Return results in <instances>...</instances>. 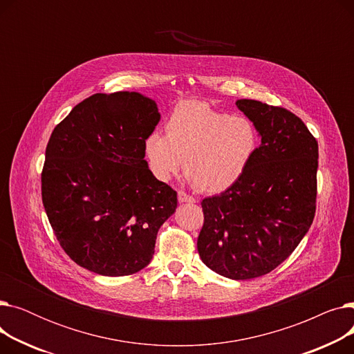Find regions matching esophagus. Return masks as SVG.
<instances>
[{"label":"esophagus","mask_w":354,"mask_h":354,"mask_svg":"<svg viewBox=\"0 0 354 354\" xmlns=\"http://www.w3.org/2000/svg\"><path fill=\"white\" fill-rule=\"evenodd\" d=\"M178 201H179L180 203H183V202H188V203H195V202H196L194 196L188 195L187 192H183V191H178Z\"/></svg>","instance_id":"34e87169"}]
</instances>
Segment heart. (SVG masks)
<instances>
[{"instance_id":"1","label":"heart","mask_w":354,"mask_h":354,"mask_svg":"<svg viewBox=\"0 0 354 354\" xmlns=\"http://www.w3.org/2000/svg\"><path fill=\"white\" fill-rule=\"evenodd\" d=\"M258 132L241 115H227L199 100L179 103L166 122V133L153 130L145 156L162 180L185 175L203 192H222L245 174L257 152Z\"/></svg>"}]
</instances>
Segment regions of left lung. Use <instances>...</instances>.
Instances as JSON below:
<instances>
[{
	"label": "left lung",
	"instance_id": "1",
	"mask_svg": "<svg viewBox=\"0 0 354 354\" xmlns=\"http://www.w3.org/2000/svg\"><path fill=\"white\" fill-rule=\"evenodd\" d=\"M235 104L257 127L261 145L232 187L202 201L198 252L216 274L250 280L280 266L310 230L319 143L287 109L250 99Z\"/></svg>",
	"mask_w": 354,
	"mask_h": 354
}]
</instances>
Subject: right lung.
<instances>
[{
	"mask_svg": "<svg viewBox=\"0 0 354 354\" xmlns=\"http://www.w3.org/2000/svg\"><path fill=\"white\" fill-rule=\"evenodd\" d=\"M159 120L155 100L140 93H97L53 130L43 205L62 248L91 272L123 277L145 268L176 209V192L145 160V140Z\"/></svg>",
	"mask_w": 354,
	"mask_h": 354,
	"instance_id": "1",
	"label": "right lung"
}]
</instances>
